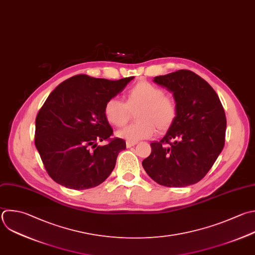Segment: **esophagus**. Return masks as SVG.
I'll return each mask as SVG.
<instances>
[{
	"instance_id": "obj_1",
	"label": "esophagus",
	"mask_w": 255,
	"mask_h": 255,
	"mask_svg": "<svg viewBox=\"0 0 255 255\" xmlns=\"http://www.w3.org/2000/svg\"><path fill=\"white\" fill-rule=\"evenodd\" d=\"M127 147H131V146H133V145H135L137 142L136 141H128L127 140Z\"/></svg>"
}]
</instances>
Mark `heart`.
I'll list each match as a JSON object with an SVG mask.
<instances>
[{
	"label": "heart",
	"instance_id": "b5f03b06",
	"mask_svg": "<svg viewBox=\"0 0 255 255\" xmlns=\"http://www.w3.org/2000/svg\"><path fill=\"white\" fill-rule=\"evenodd\" d=\"M135 113L136 122L118 132L128 141L149 138L156 132H166L174 125L178 109L173 97L165 95L163 89L147 81H139L127 93L125 103L112 98L104 106L107 122L116 128L125 127Z\"/></svg>",
	"mask_w": 255,
	"mask_h": 255
}]
</instances>
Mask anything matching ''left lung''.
I'll return each instance as SVG.
<instances>
[{"instance_id":"8db88e82","label":"left lung","mask_w":255,"mask_h":255,"mask_svg":"<svg viewBox=\"0 0 255 255\" xmlns=\"http://www.w3.org/2000/svg\"><path fill=\"white\" fill-rule=\"evenodd\" d=\"M177 104V119L165 136L151 142L142 160L146 173L158 184L184 187L201 180L209 171L225 141L226 118L210 85L188 70L155 77Z\"/></svg>"}]
</instances>
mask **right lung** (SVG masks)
Segmentation results:
<instances>
[{
  "label": "right lung",
  "instance_id": "obj_1",
  "mask_svg": "<svg viewBox=\"0 0 255 255\" xmlns=\"http://www.w3.org/2000/svg\"><path fill=\"white\" fill-rule=\"evenodd\" d=\"M133 77L110 81L74 76L48 97L36 118L35 144L48 174L58 183L82 190L104 182L115 168L126 141L104 116L106 102ZM99 141H107L98 146Z\"/></svg>",
  "mask_w": 255,
  "mask_h": 255
}]
</instances>
